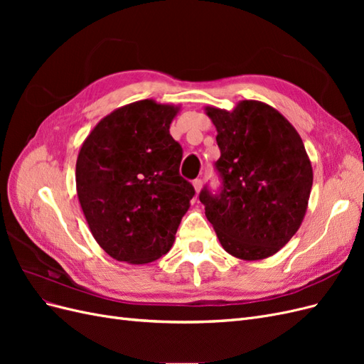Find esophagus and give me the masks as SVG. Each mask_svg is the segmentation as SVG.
<instances>
[{"instance_id": "obj_1", "label": "esophagus", "mask_w": 364, "mask_h": 364, "mask_svg": "<svg viewBox=\"0 0 364 364\" xmlns=\"http://www.w3.org/2000/svg\"><path fill=\"white\" fill-rule=\"evenodd\" d=\"M193 186H194V191H196V194H199V193H200V190H202V181H200V179H196V181H193Z\"/></svg>"}]
</instances>
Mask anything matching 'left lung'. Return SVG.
<instances>
[{
    "label": "left lung",
    "instance_id": "left-lung-1",
    "mask_svg": "<svg viewBox=\"0 0 364 364\" xmlns=\"http://www.w3.org/2000/svg\"><path fill=\"white\" fill-rule=\"evenodd\" d=\"M217 130V168L223 191L200 193L205 215L230 255L266 259L301 228L313 186V167L301 135L277 109L241 100L232 111L205 106Z\"/></svg>",
    "mask_w": 364,
    "mask_h": 364
}]
</instances>
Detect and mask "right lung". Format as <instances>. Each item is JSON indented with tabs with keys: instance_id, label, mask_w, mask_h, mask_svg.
I'll return each mask as SVG.
<instances>
[{
	"instance_id": "obj_1",
	"label": "right lung",
	"mask_w": 364,
	"mask_h": 364,
	"mask_svg": "<svg viewBox=\"0 0 364 364\" xmlns=\"http://www.w3.org/2000/svg\"><path fill=\"white\" fill-rule=\"evenodd\" d=\"M181 106L151 98L121 106L86 136L75 188L91 234L117 261L147 264L167 253L190 209L182 147L170 135Z\"/></svg>"
}]
</instances>
